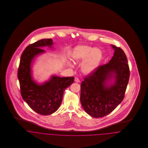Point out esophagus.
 I'll return each instance as SVG.
<instances>
[{
    "label": "esophagus",
    "mask_w": 148,
    "mask_h": 148,
    "mask_svg": "<svg viewBox=\"0 0 148 148\" xmlns=\"http://www.w3.org/2000/svg\"><path fill=\"white\" fill-rule=\"evenodd\" d=\"M74 80H75V82H77V83H79V82H80V80H79V79L77 77H75Z\"/></svg>",
    "instance_id": "esophagus-1"
}]
</instances>
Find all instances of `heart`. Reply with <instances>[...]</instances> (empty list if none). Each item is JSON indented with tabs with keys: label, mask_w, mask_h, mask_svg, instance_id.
Masks as SVG:
<instances>
[{
	"label": "heart",
	"mask_w": 148,
	"mask_h": 148,
	"mask_svg": "<svg viewBox=\"0 0 148 148\" xmlns=\"http://www.w3.org/2000/svg\"><path fill=\"white\" fill-rule=\"evenodd\" d=\"M102 58L101 51L98 49H92L88 46H78L72 54V58L75 62H80L84 60L83 70L85 73H90L98 66Z\"/></svg>",
	"instance_id": "1"
}]
</instances>
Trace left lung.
<instances>
[{
	"label": "left lung",
	"mask_w": 148,
	"mask_h": 148,
	"mask_svg": "<svg viewBox=\"0 0 148 148\" xmlns=\"http://www.w3.org/2000/svg\"><path fill=\"white\" fill-rule=\"evenodd\" d=\"M114 56L86 75L81 84L80 101L85 111L94 118L105 116L123 101L130 76L127 56L120 47L112 45ZM114 76L115 82H107Z\"/></svg>",
	"instance_id": "left-lung-1"
}]
</instances>
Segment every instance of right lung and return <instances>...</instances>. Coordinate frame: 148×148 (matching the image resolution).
<instances>
[{
    "instance_id": "right-lung-1",
    "label": "right lung",
    "mask_w": 148,
    "mask_h": 148,
    "mask_svg": "<svg viewBox=\"0 0 148 148\" xmlns=\"http://www.w3.org/2000/svg\"><path fill=\"white\" fill-rule=\"evenodd\" d=\"M51 39H44L28 46L21 54L18 71L21 97L31 109L42 115L54 113L60 106L64 91L73 83L74 77L53 76L42 85L35 83L31 75V63L34 58L45 51L42 47H51Z\"/></svg>"
}]
</instances>
